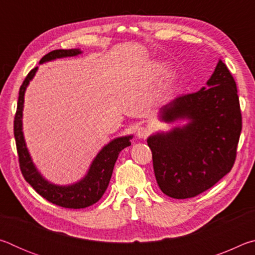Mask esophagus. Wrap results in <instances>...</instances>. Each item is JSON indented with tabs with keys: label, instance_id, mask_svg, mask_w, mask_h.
<instances>
[{
	"label": "esophagus",
	"instance_id": "1",
	"mask_svg": "<svg viewBox=\"0 0 255 255\" xmlns=\"http://www.w3.org/2000/svg\"><path fill=\"white\" fill-rule=\"evenodd\" d=\"M149 130L146 127H139L137 129V132H136V136L139 138V139H145L146 137L148 136Z\"/></svg>",
	"mask_w": 255,
	"mask_h": 255
}]
</instances>
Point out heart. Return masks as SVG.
Instances as JSON below:
<instances>
[{"mask_svg":"<svg viewBox=\"0 0 255 255\" xmlns=\"http://www.w3.org/2000/svg\"><path fill=\"white\" fill-rule=\"evenodd\" d=\"M167 72V67L165 65H163V64H155V65L152 66V68L148 71V74H147V79L149 83H155V82H157L161 77H163L164 75L166 74ZM174 86V80L170 77V79H167L166 83H165V90L166 91H171L172 89H173Z\"/></svg>","mask_w":255,"mask_h":255,"instance_id":"b5f03b06","label":"heart"}]
</instances>
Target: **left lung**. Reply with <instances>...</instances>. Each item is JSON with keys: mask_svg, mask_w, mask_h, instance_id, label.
Returning a JSON list of instances; mask_svg holds the SVG:
<instances>
[{"mask_svg": "<svg viewBox=\"0 0 255 255\" xmlns=\"http://www.w3.org/2000/svg\"><path fill=\"white\" fill-rule=\"evenodd\" d=\"M158 119L165 124L185 122L147 138L155 178L166 196L196 197L232 170L242 116L236 83L221 59L206 86L166 103Z\"/></svg>", "mask_w": 255, "mask_h": 255, "instance_id": "8db88e82", "label": "left lung"}]
</instances>
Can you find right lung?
I'll return each mask as SVG.
<instances>
[{"label":"right lung","instance_id":"add662e5","mask_svg":"<svg viewBox=\"0 0 255 255\" xmlns=\"http://www.w3.org/2000/svg\"><path fill=\"white\" fill-rule=\"evenodd\" d=\"M82 53L83 51L79 48L53 50L45 55L40 59L39 64L51 62V60L59 58L74 57V56H79ZM38 67L33 68L25 77L22 85H21L18 107H16V114L14 117V138L16 149H18L21 172H22L25 181L41 197H44L46 200H48L51 204L71 209H80L92 206L100 200L103 193L106 192L118 155L124 148L131 145L130 139L132 138V135L117 137L103 146L100 152L97 154V156L93 158L92 163L90 164L86 174L76 182L64 185L50 182L40 173L39 170L37 169L36 164L33 163L23 135L22 117L24 94L29 83L36 75Z\"/></svg>","mask_w":255,"mask_h":255}]
</instances>
